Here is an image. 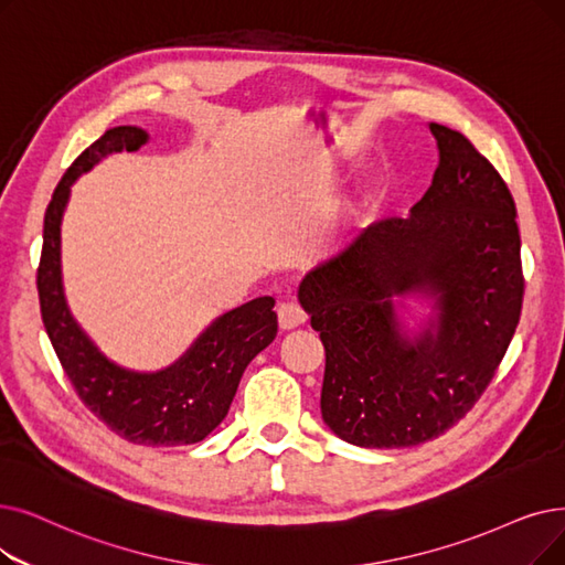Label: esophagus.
Returning <instances> with one entry per match:
<instances>
[{
  "label": "esophagus",
  "mask_w": 565,
  "mask_h": 565,
  "mask_svg": "<svg viewBox=\"0 0 565 565\" xmlns=\"http://www.w3.org/2000/svg\"><path fill=\"white\" fill-rule=\"evenodd\" d=\"M277 316H279V326L284 330L300 328L307 321V311L298 302H281L277 307Z\"/></svg>",
  "instance_id": "1"
}]
</instances>
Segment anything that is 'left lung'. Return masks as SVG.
Returning a JSON list of instances; mask_svg holds the SVG:
<instances>
[{
  "instance_id": "8db88e82",
  "label": "left lung",
  "mask_w": 565,
  "mask_h": 565,
  "mask_svg": "<svg viewBox=\"0 0 565 565\" xmlns=\"http://www.w3.org/2000/svg\"><path fill=\"white\" fill-rule=\"evenodd\" d=\"M429 131L438 168L411 216L358 233L298 292L326 347L323 420L360 448L418 446L457 425L492 383L522 313L510 189L459 131ZM411 291L439 307L413 342L394 311Z\"/></svg>"
}]
</instances>
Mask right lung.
Returning <instances> with one entry per match:
<instances>
[{
  "mask_svg": "<svg viewBox=\"0 0 565 565\" xmlns=\"http://www.w3.org/2000/svg\"><path fill=\"white\" fill-rule=\"evenodd\" d=\"M145 140L138 127H115L68 166L43 216L39 305L64 374L96 418L136 446H189L226 418L247 364L277 337L275 298H256L216 318L184 358L157 374L121 370L87 339L62 292V212L73 180L113 152L138 150Z\"/></svg>",
  "mask_w": 565,
  "mask_h": 565,
  "instance_id": "right-lung-1",
  "label": "right lung"
}]
</instances>
